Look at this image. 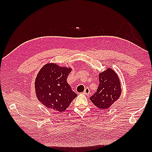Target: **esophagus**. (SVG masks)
Instances as JSON below:
<instances>
[{
  "label": "esophagus",
  "mask_w": 152,
  "mask_h": 152,
  "mask_svg": "<svg viewBox=\"0 0 152 152\" xmlns=\"http://www.w3.org/2000/svg\"><path fill=\"white\" fill-rule=\"evenodd\" d=\"M83 93H84V94L86 95H89V93H90L89 89L88 88H86L84 90V91H83Z\"/></svg>",
  "instance_id": "34e87169"
}]
</instances>
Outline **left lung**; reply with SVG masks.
I'll list each match as a JSON object with an SVG mask.
<instances>
[{
    "instance_id": "left-lung-1",
    "label": "left lung",
    "mask_w": 152,
    "mask_h": 152,
    "mask_svg": "<svg viewBox=\"0 0 152 152\" xmlns=\"http://www.w3.org/2000/svg\"><path fill=\"white\" fill-rule=\"evenodd\" d=\"M99 84L90 100L96 107L105 110L110 107L121 96V83L118 74L108 68L99 74Z\"/></svg>"
}]
</instances>
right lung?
<instances>
[{
  "mask_svg": "<svg viewBox=\"0 0 152 152\" xmlns=\"http://www.w3.org/2000/svg\"><path fill=\"white\" fill-rule=\"evenodd\" d=\"M71 68L47 63L40 70L35 80L37 98L48 108L62 112L77 96L66 82Z\"/></svg>",
  "mask_w": 152,
  "mask_h": 152,
  "instance_id": "right-lung-1",
  "label": "right lung"
}]
</instances>
